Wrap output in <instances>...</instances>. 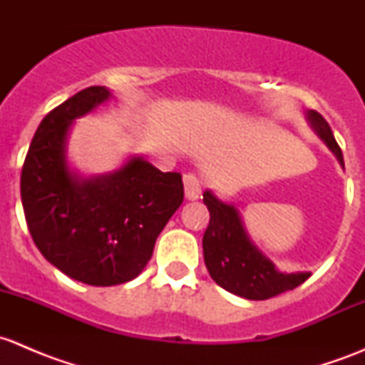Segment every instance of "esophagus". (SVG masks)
<instances>
[{
    "instance_id": "obj_1",
    "label": "esophagus",
    "mask_w": 365,
    "mask_h": 365,
    "mask_svg": "<svg viewBox=\"0 0 365 365\" xmlns=\"http://www.w3.org/2000/svg\"><path fill=\"white\" fill-rule=\"evenodd\" d=\"M183 189H185V197L189 201L200 200L201 196V182L196 175H185L183 176Z\"/></svg>"
}]
</instances>
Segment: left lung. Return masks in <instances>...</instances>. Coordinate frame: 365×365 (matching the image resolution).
<instances>
[{
    "label": "left lung",
    "instance_id": "obj_1",
    "mask_svg": "<svg viewBox=\"0 0 365 365\" xmlns=\"http://www.w3.org/2000/svg\"><path fill=\"white\" fill-rule=\"evenodd\" d=\"M305 118L344 168L342 152L325 118L312 109L305 113ZM203 201L210 212V224L203 237L205 264L210 277L220 288L247 300H267L307 281L311 272L286 274L264 256L249 237L237 206L220 201L212 190H205Z\"/></svg>",
    "mask_w": 365,
    "mask_h": 365
}]
</instances>
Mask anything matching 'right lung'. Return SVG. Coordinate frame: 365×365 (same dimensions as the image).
Instances as JSON below:
<instances>
[{"label":"right lung","instance_id":"1","mask_svg":"<svg viewBox=\"0 0 365 365\" xmlns=\"http://www.w3.org/2000/svg\"><path fill=\"white\" fill-rule=\"evenodd\" d=\"M111 97L106 86H90L53 109L33 135L21 175L35 245L58 270L90 286L138 277L183 201L182 176L159 171L141 155L106 175L83 176L70 168L73 121Z\"/></svg>","mask_w":365,"mask_h":365}]
</instances>
